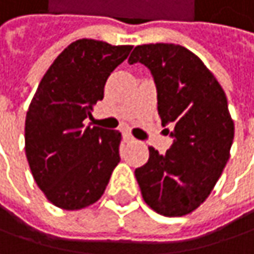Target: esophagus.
I'll list each match as a JSON object with an SVG mask.
<instances>
[{"mask_svg": "<svg viewBox=\"0 0 254 254\" xmlns=\"http://www.w3.org/2000/svg\"><path fill=\"white\" fill-rule=\"evenodd\" d=\"M124 141L125 142H135V138L130 135V133H127V132H125L124 133Z\"/></svg>", "mask_w": 254, "mask_h": 254, "instance_id": "34e87169", "label": "esophagus"}]
</instances>
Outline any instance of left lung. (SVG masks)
Returning <instances> with one entry per match:
<instances>
[{"label": "left lung", "mask_w": 254, "mask_h": 254, "mask_svg": "<svg viewBox=\"0 0 254 254\" xmlns=\"http://www.w3.org/2000/svg\"><path fill=\"white\" fill-rule=\"evenodd\" d=\"M142 63L157 84L158 113L171 124L174 143L161 155L149 146V159L135 170L143 201L165 217L192 213L210 195L224 170L234 138L227 97L214 74L178 44H142L129 57Z\"/></svg>", "instance_id": "left-lung-1"}]
</instances>
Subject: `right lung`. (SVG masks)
Returning a JSON list of instances; mask_svg holds the SVG:
<instances>
[{
    "mask_svg": "<svg viewBox=\"0 0 254 254\" xmlns=\"http://www.w3.org/2000/svg\"><path fill=\"white\" fill-rule=\"evenodd\" d=\"M132 46L82 38L57 56L25 116V157L38 188L63 210H82L105 192L119 164V130L84 127L108 77Z\"/></svg>",
    "mask_w": 254,
    "mask_h": 254,
    "instance_id": "add662e5",
    "label": "right lung"
}]
</instances>
